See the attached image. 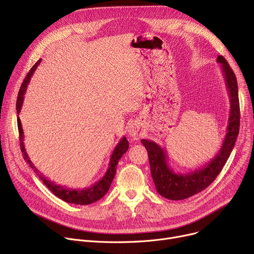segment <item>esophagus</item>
Returning a JSON list of instances; mask_svg holds the SVG:
<instances>
[{
  "label": "esophagus",
  "mask_w": 254,
  "mask_h": 254,
  "mask_svg": "<svg viewBox=\"0 0 254 254\" xmlns=\"http://www.w3.org/2000/svg\"><path fill=\"white\" fill-rule=\"evenodd\" d=\"M128 136L132 139V140H138L143 136V131L142 128L140 127V126L136 123L130 124V126L128 127Z\"/></svg>",
  "instance_id": "1"
}]
</instances>
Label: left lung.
Instances as JSON below:
<instances>
[{
	"mask_svg": "<svg viewBox=\"0 0 254 254\" xmlns=\"http://www.w3.org/2000/svg\"><path fill=\"white\" fill-rule=\"evenodd\" d=\"M224 76V81L230 96V116L226 127L225 138L218 153L203 168L185 173H176L169 166L167 153L164 148L153 141L143 139L141 142L147 149L150 172L157 192L162 196L179 201L201 192L214 181L225 165L234 148L240 127V104L238 97V83L235 73L229 63L222 56H218Z\"/></svg>",
	"mask_w": 254,
	"mask_h": 254,
	"instance_id": "obj_1",
	"label": "left lung"
}]
</instances>
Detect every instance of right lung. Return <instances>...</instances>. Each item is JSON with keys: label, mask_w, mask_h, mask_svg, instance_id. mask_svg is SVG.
<instances>
[{"label": "right lung", "mask_w": 254, "mask_h": 254, "mask_svg": "<svg viewBox=\"0 0 254 254\" xmlns=\"http://www.w3.org/2000/svg\"><path fill=\"white\" fill-rule=\"evenodd\" d=\"M41 63V60H39L33 66L32 69L30 70V72L26 75V77L24 78L23 82L20 86L19 92H18V97H17V101H16V111L17 114L20 113L21 107H22V103H23V99H24V93L26 91V88H28V85L30 83V80L34 74V72L36 71L37 66ZM17 127H18V132H19V141H20V149L23 155L24 161H26L30 165V167L34 170V172L37 174V176L41 179V181L47 186V189L55 194L58 197H60L63 201L66 202V203H71V204H76V205H89L95 203L101 197H103L107 191L109 190L110 185L112 183V180L115 176L116 173V166L118 164V161L122 156L127 152V150L128 149V142L127 140L126 137H123L122 140L119 141V143L116 145L115 149L112 152V155L110 157V162H109V166H108V170L106 171L105 175L103 176V178L101 180H99L98 182H96L93 185L89 186L87 189H82V190H73V189H69L65 188V186H62V185H58L55 182H52L50 180H48L41 172H40L32 163V161L30 159L28 153L25 151L24 148V144H23V129H22V126L20 123L19 116L17 118Z\"/></svg>", "instance_id": "obj_1"}]
</instances>
